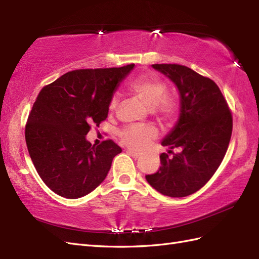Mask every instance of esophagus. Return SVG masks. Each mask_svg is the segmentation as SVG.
Listing matches in <instances>:
<instances>
[{"mask_svg":"<svg viewBox=\"0 0 259 259\" xmlns=\"http://www.w3.org/2000/svg\"><path fill=\"white\" fill-rule=\"evenodd\" d=\"M126 152H128L129 155H130L131 157H134V158H139V157H140V153L136 152V151H134V150H130V149H128V150H126Z\"/></svg>","mask_w":259,"mask_h":259,"instance_id":"1","label":"esophagus"}]
</instances>
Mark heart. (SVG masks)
I'll return each instance as SVG.
<instances>
[{"label": "heart", "mask_w": 259, "mask_h": 259, "mask_svg": "<svg viewBox=\"0 0 259 259\" xmlns=\"http://www.w3.org/2000/svg\"><path fill=\"white\" fill-rule=\"evenodd\" d=\"M126 90L137 97L146 107L152 109V112L162 121L172 120L178 112V102L176 98L168 95L164 82L155 75H140L129 82ZM118 99L112 98L110 110H114ZM158 131L153 125L133 124L121 130L120 139L123 145L131 149L142 150L155 139Z\"/></svg>", "instance_id": "heart-1"}]
</instances>
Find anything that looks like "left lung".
I'll return each instance as SVG.
<instances>
[{"label": "left lung", "mask_w": 259, "mask_h": 259, "mask_svg": "<svg viewBox=\"0 0 259 259\" xmlns=\"http://www.w3.org/2000/svg\"><path fill=\"white\" fill-rule=\"evenodd\" d=\"M174 82L180 97L179 117L161 145V167L146 179L169 197H186L205 186L216 172L232 137L233 118L222 91L212 80L179 64H152Z\"/></svg>", "instance_id": "left-lung-1"}]
</instances>
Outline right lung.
<instances>
[{
  "instance_id": "1",
  "label": "right lung",
  "mask_w": 259,
  "mask_h": 259,
  "mask_svg": "<svg viewBox=\"0 0 259 259\" xmlns=\"http://www.w3.org/2000/svg\"><path fill=\"white\" fill-rule=\"evenodd\" d=\"M134 68L74 70L38 93L25 141L37 174L59 196L76 199L90 194L122 151L112 140L92 146L85 136L107 119L113 93Z\"/></svg>"
}]
</instances>
